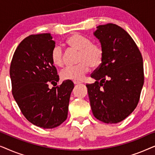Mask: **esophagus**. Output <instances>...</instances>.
Returning <instances> with one entry per match:
<instances>
[{
  "mask_svg": "<svg viewBox=\"0 0 155 155\" xmlns=\"http://www.w3.org/2000/svg\"><path fill=\"white\" fill-rule=\"evenodd\" d=\"M73 83L75 84H79L81 83V82L78 81V80H74V81H73Z\"/></svg>",
  "mask_w": 155,
  "mask_h": 155,
  "instance_id": "1",
  "label": "esophagus"
}]
</instances>
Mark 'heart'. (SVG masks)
I'll return each instance as SVG.
<instances>
[{"label":"heart","mask_w":155,"mask_h":155,"mask_svg":"<svg viewBox=\"0 0 155 155\" xmlns=\"http://www.w3.org/2000/svg\"><path fill=\"white\" fill-rule=\"evenodd\" d=\"M67 45L78 51V65L67 66L61 71L60 75L63 80H81L90 71V67H99L104 59V51L101 46L92 44L90 39L78 34H73L68 38ZM51 60L56 66H62L64 63L63 50L60 46H56L51 52Z\"/></svg>","instance_id":"1"}]
</instances>
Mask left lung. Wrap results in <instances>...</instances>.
Returning <instances> with one entry per match:
<instances>
[{
    "label": "left lung",
    "mask_w": 155,
    "mask_h": 155,
    "mask_svg": "<svg viewBox=\"0 0 155 155\" xmlns=\"http://www.w3.org/2000/svg\"><path fill=\"white\" fill-rule=\"evenodd\" d=\"M94 35L104 51L100 66L86 84L94 117L106 124H117L128 117L138 104L144 84L143 57L132 37L121 27L99 25Z\"/></svg>",
    "instance_id": "left-lung-1"
}]
</instances>
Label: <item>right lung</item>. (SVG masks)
<instances>
[{"instance_id": "obj_1", "label": "right lung", "mask_w": 155, "mask_h": 155, "mask_svg": "<svg viewBox=\"0 0 155 155\" xmlns=\"http://www.w3.org/2000/svg\"><path fill=\"white\" fill-rule=\"evenodd\" d=\"M55 41L49 33L30 35L17 47L10 68L12 92L25 117L43 128H54L66 120L71 80L48 88L59 80L51 60Z\"/></svg>"}]
</instances>
